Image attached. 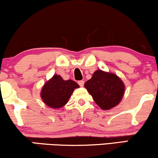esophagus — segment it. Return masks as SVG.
Listing matches in <instances>:
<instances>
[{"instance_id": "obj_1", "label": "esophagus", "mask_w": 158, "mask_h": 158, "mask_svg": "<svg viewBox=\"0 0 158 158\" xmlns=\"http://www.w3.org/2000/svg\"><path fill=\"white\" fill-rule=\"evenodd\" d=\"M78 84L79 85V86L83 87V85H84V84H85V81H83V80L79 81H78Z\"/></svg>"}]
</instances>
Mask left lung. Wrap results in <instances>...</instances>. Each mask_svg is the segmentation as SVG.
Returning a JSON list of instances; mask_svg holds the SVG:
<instances>
[{"label":"left lung","mask_w":158,"mask_h":158,"mask_svg":"<svg viewBox=\"0 0 158 158\" xmlns=\"http://www.w3.org/2000/svg\"><path fill=\"white\" fill-rule=\"evenodd\" d=\"M95 102L103 110H109L120 102L125 93V85L116 74L97 70L85 83Z\"/></svg>","instance_id":"obj_1"}]
</instances>
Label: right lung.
I'll use <instances>...</instances> for the list:
<instances>
[{"label": "right lung", "mask_w": 158, "mask_h": 158, "mask_svg": "<svg viewBox=\"0 0 158 158\" xmlns=\"http://www.w3.org/2000/svg\"><path fill=\"white\" fill-rule=\"evenodd\" d=\"M78 88L79 85L74 81L64 80L61 76L55 74L44 85L41 97L50 108H60L67 104L73 90Z\"/></svg>", "instance_id": "obj_1"}]
</instances>
